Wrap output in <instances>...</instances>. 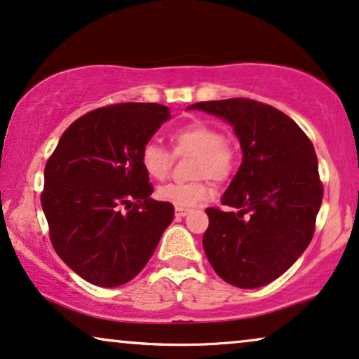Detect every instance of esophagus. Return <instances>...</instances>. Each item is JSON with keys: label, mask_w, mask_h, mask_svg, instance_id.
<instances>
[{"label": "esophagus", "mask_w": 359, "mask_h": 359, "mask_svg": "<svg viewBox=\"0 0 359 359\" xmlns=\"http://www.w3.org/2000/svg\"><path fill=\"white\" fill-rule=\"evenodd\" d=\"M189 212H191V209H188V208H176L175 209L176 217H184L186 214H189Z\"/></svg>", "instance_id": "esophagus-1"}]
</instances>
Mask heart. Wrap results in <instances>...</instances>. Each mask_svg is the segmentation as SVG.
<instances>
[{"mask_svg":"<svg viewBox=\"0 0 359 359\" xmlns=\"http://www.w3.org/2000/svg\"><path fill=\"white\" fill-rule=\"evenodd\" d=\"M170 145L165 148L160 143L148 142L140 150V165L153 180H166L173 168L175 156L194 155L193 176L199 178L191 183H170L158 189L156 196L161 201L175 204L176 208H189L206 201L212 196V189L206 178L214 181H227L237 170L236 147L222 137L221 130L209 123H188L175 128L170 133Z\"/></svg>","mask_w":359,"mask_h":359,"instance_id":"obj_1","label":"heart"}]
</instances>
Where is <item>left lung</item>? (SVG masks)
<instances>
[{"instance_id": "left-lung-1", "label": "left lung", "mask_w": 359, "mask_h": 359, "mask_svg": "<svg viewBox=\"0 0 359 359\" xmlns=\"http://www.w3.org/2000/svg\"><path fill=\"white\" fill-rule=\"evenodd\" d=\"M234 127L242 163L222 204L208 208L203 248L222 280L257 288L280 277L309 248L322 206L323 183L313 143L276 107L252 99L198 102Z\"/></svg>"}]
</instances>
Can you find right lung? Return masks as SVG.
I'll list each match as a JSON object with an SVG mask.
<instances>
[{"label":"right lung","instance_id":"add662e5","mask_svg":"<svg viewBox=\"0 0 359 359\" xmlns=\"http://www.w3.org/2000/svg\"><path fill=\"white\" fill-rule=\"evenodd\" d=\"M170 118L160 104L105 105L69 125L44 170L49 239L77 276L118 287L143 271L175 217L151 199L140 150Z\"/></svg>","mask_w":359,"mask_h":359}]
</instances>
